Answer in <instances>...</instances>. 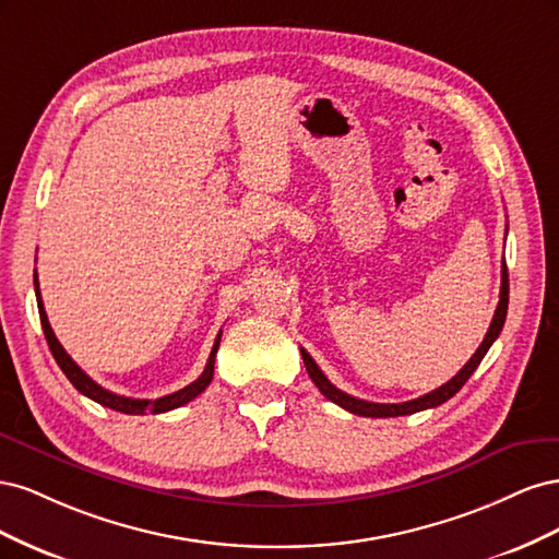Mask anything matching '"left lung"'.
<instances>
[{
	"mask_svg": "<svg viewBox=\"0 0 559 559\" xmlns=\"http://www.w3.org/2000/svg\"><path fill=\"white\" fill-rule=\"evenodd\" d=\"M506 312H509V270H506V263H503V270H501V294H499V306H497V312H495V319L492 324H489L485 337L480 347L476 349V354L466 361V366L456 373L450 382L441 384L438 389H433V392L419 396V399H413V401H405V403H373V401H361V399H354L345 392H341V389L333 386L329 382V378L321 373V368L314 364V359L310 357V354L306 349H300L302 354V361H306V368H308V376L312 378V382L317 384V389L321 394H324L329 401H333L335 405H341V408L354 413V415H361V417H399V415H413V413H419V411H427V408H436V405L445 403L448 399H452L460 389L466 384V380L473 376V370H476L483 361V357L487 354V349L492 347V343L499 337L501 329H503V321H506Z\"/></svg>",
	"mask_w": 559,
	"mask_h": 559,
	"instance_id": "obj_1",
	"label": "left lung"
}]
</instances>
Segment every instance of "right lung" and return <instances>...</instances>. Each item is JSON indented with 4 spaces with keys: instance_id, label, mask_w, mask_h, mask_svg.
Instances as JSON below:
<instances>
[{
    "instance_id": "1",
    "label": "right lung",
    "mask_w": 559,
    "mask_h": 559,
    "mask_svg": "<svg viewBox=\"0 0 559 559\" xmlns=\"http://www.w3.org/2000/svg\"><path fill=\"white\" fill-rule=\"evenodd\" d=\"M35 292H37V306H39V319H41V329H44V335H46V343L50 347V354H53V359L58 361V366L62 368V373L67 376V380H70L79 392L83 396L93 399L95 403L105 405V408H111L116 413H126V415H144V413H167V411H175L179 408V405L193 401L198 394L205 392V389L210 386L212 378H214V359H216V349H218V343H222V331H218L216 341H214V347L210 352V359H207V366L205 370H202V376L191 382L189 386L179 389V392L175 394H167V396H160L156 401H148V399H128V396H118L114 392H109V389L99 386L93 378H88L83 370L76 366V361L70 357V354L64 352V347L58 343V337L53 333V329H50L48 324V317H46V310H44V300H41V294H39V280H37V273H35Z\"/></svg>"
}]
</instances>
